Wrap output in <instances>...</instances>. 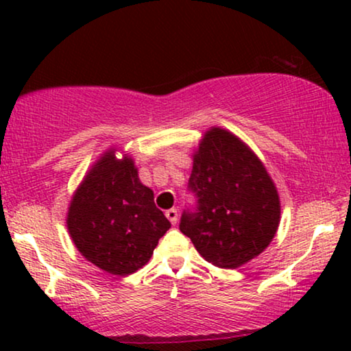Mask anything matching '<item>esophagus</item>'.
Wrapping results in <instances>:
<instances>
[{"mask_svg":"<svg viewBox=\"0 0 351 351\" xmlns=\"http://www.w3.org/2000/svg\"><path fill=\"white\" fill-rule=\"evenodd\" d=\"M166 217H167V220H169L172 225H176L177 223V217H179V214H177V209H167L166 210Z\"/></svg>","mask_w":351,"mask_h":351,"instance_id":"obj_1","label":"esophagus"}]
</instances>
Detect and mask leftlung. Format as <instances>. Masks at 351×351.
<instances>
[{"label":"left lung","instance_id":"1","mask_svg":"<svg viewBox=\"0 0 351 351\" xmlns=\"http://www.w3.org/2000/svg\"><path fill=\"white\" fill-rule=\"evenodd\" d=\"M190 189L198 213L184 214L180 232L199 256L238 268L265 251L280 227L281 201L265 165L228 129L213 126L193 152Z\"/></svg>","mask_w":351,"mask_h":351}]
</instances>
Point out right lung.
<instances>
[{
	"label": "right lung",
	"mask_w": 351,
	"mask_h": 351,
	"mask_svg": "<svg viewBox=\"0 0 351 351\" xmlns=\"http://www.w3.org/2000/svg\"><path fill=\"white\" fill-rule=\"evenodd\" d=\"M65 223L81 256L114 276L147 265L171 228L153 190L138 179L134 158L118 147L107 148L86 172L71 195Z\"/></svg>",
	"instance_id": "add662e5"
}]
</instances>
